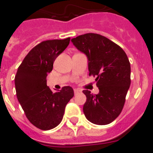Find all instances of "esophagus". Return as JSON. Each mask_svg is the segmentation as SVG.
<instances>
[{
	"instance_id": "obj_1",
	"label": "esophagus",
	"mask_w": 153,
	"mask_h": 153,
	"mask_svg": "<svg viewBox=\"0 0 153 153\" xmlns=\"http://www.w3.org/2000/svg\"><path fill=\"white\" fill-rule=\"evenodd\" d=\"M79 92H81V90L77 89V88H75V89H74V93H75V95H77V94H78Z\"/></svg>"
}]
</instances>
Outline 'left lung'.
<instances>
[{
    "label": "left lung",
    "instance_id": "8db88e82",
    "mask_svg": "<svg viewBox=\"0 0 153 153\" xmlns=\"http://www.w3.org/2000/svg\"><path fill=\"white\" fill-rule=\"evenodd\" d=\"M88 61L89 75L95 77L99 92L84 90L86 119L96 125H107L120 115L131 84V67L123 49L105 37L94 33L71 39Z\"/></svg>",
    "mask_w": 153,
    "mask_h": 153
}]
</instances>
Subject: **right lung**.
I'll return each mask as SVG.
<instances>
[{"label": "right lung", "instance_id": "add662e5", "mask_svg": "<svg viewBox=\"0 0 153 153\" xmlns=\"http://www.w3.org/2000/svg\"><path fill=\"white\" fill-rule=\"evenodd\" d=\"M69 42L70 38L38 44L24 58L14 78L17 98L26 117L42 130H50L60 124L66 105L74 96L70 86L52 92L46 80L54 60Z\"/></svg>", "mask_w": 153, "mask_h": 153}]
</instances>
